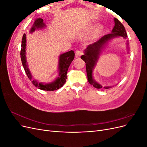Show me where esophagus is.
Listing matches in <instances>:
<instances>
[{"instance_id": "obj_1", "label": "esophagus", "mask_w": 147, "mask_h": 147, "mask_svg": "<svg viewBox=\"0 0 147 147\" xmlns=\"http://www.w3.org/2000/svg\"><path fill=\"white\" fill-rule=\"evenodd\" d=\"M83 55V51L82 50H77L75 53V56L76 57H79Z\"/></svg>"}]
</instances>
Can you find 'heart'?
Returning a JSON list of instances; mask_svg holds the SVG:
<instances>
[{
  "instance_id": "obj_1",
  "label": "heart",
  "mask_w": 147,
  "mask_h": 147,
  "mask_svg": "<svg viewBox=\"0 0 147 147\" xmlns=\"http://www.w3.org/2000/svg\"><path fill=\"white\" fill-rule=\"evenodd\" d=\"M93 27H94V26H93L92 25H90V26H89L87 28V29H86V30H91L92 28H93ZM102 27L101 26H97V27L95 29V30H94V35H98L100 32H101V30H102Z\"/></svg>"
}]
</instances>
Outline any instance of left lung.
Wrapping results in <instances>:
<instances>
[{
  "instance_id": "1",
  "label": "left lung",
  "mask_w": 147,
  "mask_h": 147,
  "mask_svg": "<svg viewBox=\"0 0 147 147\" xmlns=\"http://www.w3.org/2000/svg\"><path fill=\"white\" fill-rule=\"evenodd\" d=\"M115 26L112 30V33L105 35L104 37L100 38L98 41L88 45L84 51V55H82L81 58L85 62L88 80L91 84L97 89H100L102 86L94 80L92 78V70L98 60L102 47L104 44L110 39L117 37H123L126 38L127 37L125 28L118 19L115 18ZM110 86H105V89H109Z\"/></svg>"
}]
</instances>
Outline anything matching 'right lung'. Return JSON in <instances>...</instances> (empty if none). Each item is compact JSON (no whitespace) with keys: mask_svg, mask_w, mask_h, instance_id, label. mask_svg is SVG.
I'll return each mask as SVG.
<instances>
[{"mask_svg":"<svg viewBox=\"0 0 147 147\" xmlns=\"http://www.w3.org/2000/svg\"><path fill=\"white\" fill-rule=\"evenodd\" d=\"M44 26H45V24L43 23V20L42 18H38L35 21L32 26V28L30 29V32H32L35 30L36 29L42 28ZM26 35L24 34L23 38H22L21 42V59L23 64V67L24 69L25 72L27 75L28 77L30 80L32 81V84L34 85L38 88L40 90H44V91H55L57 90L63 86L64 83L66 82L67 79V73L70 65L71 63L74 59L75 57V53L74 51L71 50L67 53L62 54L59 57V77L57 78L55 82H53L49 84H42L40 83L37 82L35 80H32V75H31L29 68L28 67L27 61L26 59Z\"/></svg>","mask_w":147,"mask_h":147,"instance_id":"obj_1","label":"right lung"}]
</instances>
